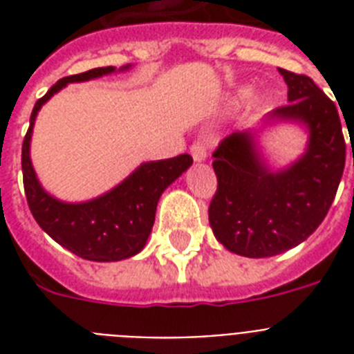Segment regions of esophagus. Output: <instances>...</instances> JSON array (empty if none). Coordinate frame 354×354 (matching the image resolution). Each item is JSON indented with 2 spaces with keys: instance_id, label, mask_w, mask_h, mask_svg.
Listing matches in <instances>:
<instances>
[{
  "instance_id": "34e87169",
  "label": "esophagus",
  "mask_w": 354,
  "mask_h": 354,
  "mask_svg": "<svg viewBox=\"0 0 354 354\" xmlns=\"http://www.w3.org/2000/svg\"><path fill=\"white\" fill-rule=\"evenodd\" d=\"M191 156H193V160L196 163H202V161L207 160V150H205L204 143H194L191 147Z\"/></svg>"
}]
</instances>
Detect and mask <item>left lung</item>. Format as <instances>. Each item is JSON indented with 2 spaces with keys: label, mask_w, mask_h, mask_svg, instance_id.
Returning <instances> with one entry per match:
<instances>
[{
  "label": "left lung",
  "mask_w": 354,
  "mask_h": 354,
  "mask_svg": "<svg viewBox=\"0 0 354 354\" xmlns=\"http://www.w3.org/2000/svg\"><path fill=\"white\" fill-rule=\"evenodd\" d=\"M279 73L288 86V104L272 110L259 128L227 136L213 152L218 189L209 205L211 230L242 257H272L307 241L324 222L346 165L335 102L310 77L281 68ZM283 122L301 126L308 147L297 160L272 169L258 138L264 127Z\"/></svg>",
  "instance_id": "obj_1"
}]
</instances>
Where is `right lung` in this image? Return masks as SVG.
Returning a JSON list of instances; mask_svg holds the SVG:
<instances>
[{
  "instance_id": "obj_1",
  "label": "right lung",
  "mask_w": 354,
  "mask_h": 354,
  "mask_svg": "<svg viewBox=\"0 0 354 354\" xmlns=\"http://www.w3.org/2000/svg\"><path fill=\"white\" fill-rule=\"evenodd\" d=\"M130 68V64L119 69L113 66L95 68L58 80L46 95L36 101L21 147L25 194L38 226L60 246L95 263L122 261L143 250L154 226L160 196L193 165V158L180 154L171 160L145 161L101 196L86 202H64L41 187L30 161V138L40 108L62 88L71 82H86L118 71H128Z\"/></svg>"
}]
</instances>
